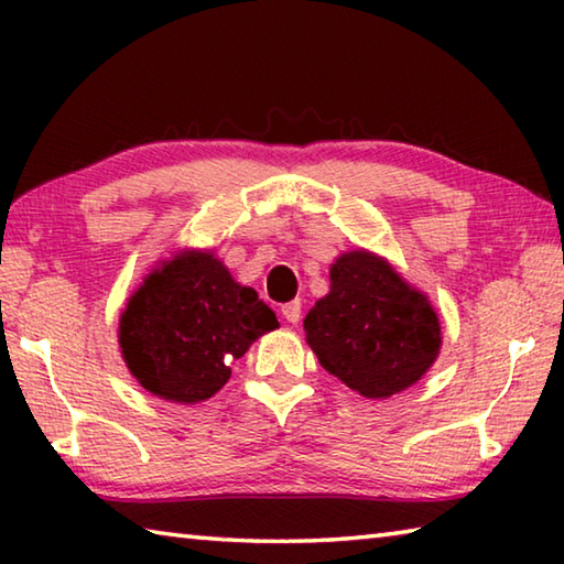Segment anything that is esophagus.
Instances as JSON below:
<instances>
[{"mask_svg": "<svg viewBox=\"0 0 564 564\" xmlns=\"http://www.w3.org/2000/svg\"><path fill=\"white\" fill-rule=\"evenodd\" d=\"M281 313L289 323H299L301 321V303L299 301L285 303V305H281Z\"/></svg>", "mask_w": 564, "mask_h": 564, "instance_id": "1", "label": "esophagus"}]
</instances>
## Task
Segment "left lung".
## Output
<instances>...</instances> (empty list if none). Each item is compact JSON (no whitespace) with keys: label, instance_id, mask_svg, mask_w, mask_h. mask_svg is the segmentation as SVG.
Returning <instances> with one entry per match:
<instances>
[{"label":"left lung","instance_id":"left-lung-1","mask_svg":"<svg viewBox=\"0 0 564 564\" xmlns=\"http://www.w3.org/2000/svg\"><path fill=\"white\" fill-rule=\"evenodd\" d=\"M303 328L321 366L373 400L417 383L443 343L427 295L362 248L330 265V293L316 301Z\"/></svg>","mask_w":564,"mask_h":564}]
</instances>
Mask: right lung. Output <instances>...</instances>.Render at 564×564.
<instances>
[{"label": "right lung", "mask_w": 564, "mask_h": 564, "mask_svg": "<svg viewBox=\"0 0 564 564\" xmlns=\"http://www.w3.org/2000/svg\"><path fill=\"white\" fill-rule=\"evenodd\" d=\"M273 328L275 313L212 251H178L133 291L119 318V348L141 388L194 405L218 393L231 360Z\"/></svg>", "instance_id": "right-lung-1"}]
</instances>
